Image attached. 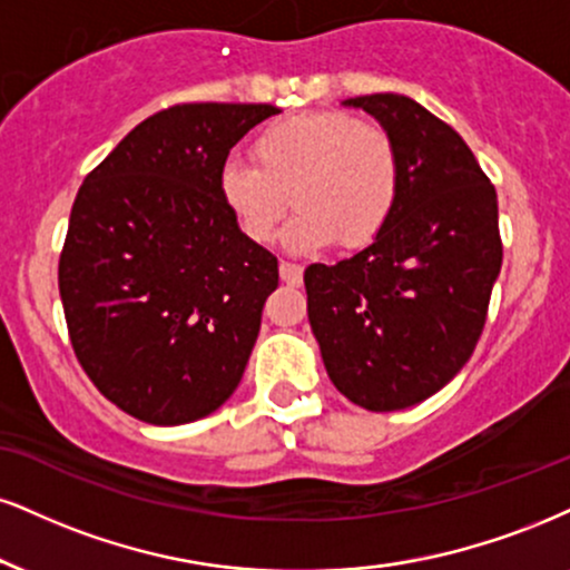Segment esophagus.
<instances>
[{
    "instance_id": "34e87169",
    "label": "esophagus",
    "mask_w": 570,
    "mask_h": 570,
    "mask_svg": "<svg viewBox=\"0 0 570 570\" xmlns=\"http://www.w3.org/2000/svg\"><path fill=\"white\" fill-rule=\"evenodd\" d=\"M278 271H281V281H284V284H289V286L303 284V265L281 263Z\"/></svg>"
}]
</instances>
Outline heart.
I'll return each mask as SVG.
<instances>
[{
  "instance_id": "b5f03b06",
  "label": "heart",
  "mask_w": 570,
  "mask_h": 570,
  "mask_svg": "<svg viewBox=\"0 0 570 570\" xmlns=\"http://www.w3.org/2000/svg\"><path fill=\"white\" fill-rule=\"evenodd\" d=\"M255 164L225 159L217 198L249 242L284 230L286 249L318 252L340 238L358 249L380 236L401 196V159L385 129L342 111H307L273 121L255 140Z\"/></svg>"
}]
</instances>
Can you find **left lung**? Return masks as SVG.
Segmentation results:
<instances>
[{
    "mask_svg": "<svg viewBox=\"0 0 570 570\" xmlns=\"http://www.w3.org/2000/svg\"><path fill=\"white\" fill-rule=\"evenodd\" d=\"M393 137L401 196L358 255L305 271L307 318L328 380L368 411L449 385L481 340L502 271L497 190L468 142L406 95L347 98Z\"/></svg>",
    "mask_w": 570,
    "mask_h": 570,
    "instance_id": "obj_1",
    "label": "left lung"
}]
</instances>
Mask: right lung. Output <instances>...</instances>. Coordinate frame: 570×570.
<instances>
[{"instance_id": "right-lung-1", "label": "right lung", "mask_w": 570, "mask_h": 570, "mask_svg": "<svg viewBox=\"0 0 570 570\" xmlns=\"http://www.w3.org/2000/svg\"><path fill=\"white\" fill-rule=\"evenodd\" d=\"M281 114L267 102H185L140 121L85 177L58 286L73 353L135 420L175 428L242 382L278 259L236 228L217 169Z\"/></svg>"}]
</instances>
